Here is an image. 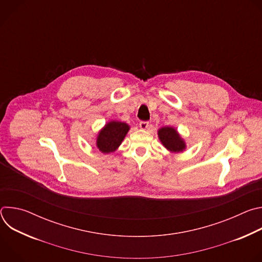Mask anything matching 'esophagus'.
Wrapping results in <instances>:
<instances>
[{
  "label": "esophagus",
  "mask_w": 262,
  "mask_h": 262,
  "mask_svg": "<svg viewBox=\"0 0 262 262\" xmlns=\"http://www.w3.org/2000/svg\"><path fill=\"white\" fill-rule=\"evenodd\" d=\"M139 126L141 129H147L148 126H149V122L148 121H141L139 123Z\"/></svg>",
  "instance_id": "1"
}]
</instances>
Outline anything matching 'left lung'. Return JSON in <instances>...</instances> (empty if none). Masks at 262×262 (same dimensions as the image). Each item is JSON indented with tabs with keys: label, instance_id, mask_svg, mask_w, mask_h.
Segmentation results:
<instances>
[{
	"label": "left lung",
	"instance_id": "1",
	"mask_svg": "<svg viewBox=\"0 0 262 262\" xmlns=\"http://www.w3.org/2000/svg\"><path fill=\"white\" fill-rule=\"evenodd\" d=\"M159 138L163 145L172 152L182 151L185 148L184 141L173 127H162L159 129Z\"/></svg>",
	"mask_w": 262,
	"mask_h": 262
}]
</instances>
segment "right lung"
Here are the masks:
<instances>
[{
  "mask_svg": "<svg viewBox=\"0 0 262 262\" xmlns=\"http://www.w3.org/2000/svg\"><path fill=\"white\" fill-rule=\"evenodd\" d=\"M129 126L120 121H111L100 130L96 140V146L103 154L113 152L119 147L126 136Z\"/></svg>",
  "mask_w": 262,
  "mask_h": 262,
  "instance_id": "add662e5",
  "label": "right lung"
}]
</instances>
